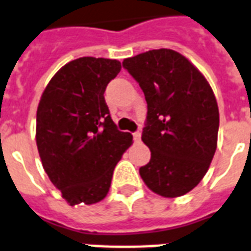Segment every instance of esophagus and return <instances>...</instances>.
<instances>
[{"instance_id": "1", "label": "esophagus", "mask_w": 251, "mask_h": 251, "mask_svg": "<svg viewBox=\"0 0 251 251\" xmlns=\"http://www.w3.org/2000/svg\"><path fill=\"white\" fill-rule=\"evenodd\" d=\"M140 137H141V133L140 132H135V133H133V140L136 141V143H139V141H140Z\"/></svg>"}]
</instances>
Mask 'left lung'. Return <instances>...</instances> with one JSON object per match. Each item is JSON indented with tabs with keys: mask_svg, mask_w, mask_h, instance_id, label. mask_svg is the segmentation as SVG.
I'll list each match as a JSON object with an SVG mask.
<instances>
[{
	"mask_svg": "<svg viewBox=\"0 0 251 251\" xmlns=\"http://www.w3.org/2000/svg\"><path fill=\"white\" fill-rule=\"evenodd\" d=\"M144 92L141 139L150 163L139 169L146 185L163 197H180L208 172L217 148L220 114L208 80L171 49L150 50L123 61Z\"/></svg>",
	"mask_w": 251,
	"mask_h": 251,
	"instance_id": "8db88e82",
	"label": "left lung"
}]
</instances>
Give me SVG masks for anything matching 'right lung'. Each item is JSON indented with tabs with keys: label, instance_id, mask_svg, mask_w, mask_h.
Listing matches in <instances>:
<instances>
[{
	"label": "right lung",
	"instance_id": "add662e5",
	"mask_svg": "<svg viewBox=\"0 0 251 251\" xmlns=\"http://www.w3.org/2000/svg\"><path fill=\"white\" fill-rule=\"evenodd\" d=\"M120 69L116 59L78 58L52 76L39 100V157L71 206L104 199L116 164L132 144V135L116 128L104 100L105 87Z\"/></svg>",
	"mask_w": 251,
	"mask_h": 251
}]
</instances>
